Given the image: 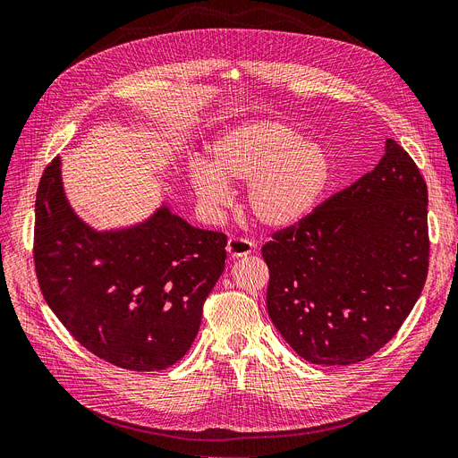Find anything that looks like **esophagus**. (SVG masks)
<instances>
[{
	"label": "esophagus",
	"mask_w": 458,
	"mask_h": 458,
	"mask_svg": "<svg viewBox=\"0 0 458 458\" xmlns=\"http://www.w3.org/2000/svg\"><path fill=\"white\" fill-rule=\"evenodd\" d=\"M255 250V244L248 239H239V236H233L227 242V253L231 258H244Z\"/></svg>",
	"instance_id": "34e87169"
}]
</instances>
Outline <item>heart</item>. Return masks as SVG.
<instances>
[{
  "mask_svg": "<svg viewBox=\"0 0 458 458\" xmlns=\"http://www.w3.org/2000/svg\"><path fill=\"white\" fill-rule=\"evenodd\" d=\"M188 178L207 208L231 200L227 182L246 186V208L268 229H287L312 214L333 182L321 144L284 122L255 120L225 130L212 144V163L191 161Z\"/></svg>",
  "mask_w": 458,
  "mask_h": 458,
  "instance_id": "b5f03b06",
  "label": "heart"
}]
</instances>
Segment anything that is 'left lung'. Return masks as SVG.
Here are the masks:
<instances>
[{
    "label": "left lung",
    "instance_id": "1",
    "mask_svg": "<svg viewBox=\"0 0 458 458\" xmlns=\"http://www.w3.org/2000/svg\"><path fill=\"white\" fill-rule=\"evenodd\" d=\"M427 207L425 178L387 139L372 173L272 234L267 310L297 355L355 364L398 333L427 280Z\"/></svg>",
    "mask_w": 458,
    "mask_h": 458
}]
</instances>
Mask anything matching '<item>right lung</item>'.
<instances>
[{"label":"right lung","instance_id":"obj_1","mask_svg":"<svg viewBox=\"0 0 458 458\" xmlns=\"http://www.w3.org/2000/svg\"><path fill=\"white\" fill-rule=\"evenodd\" d=\"M60 165V157L48 163L35 199L33 261L47 304L114 367L169 369L199 333L227 236L190 225L167 205L133 227L91 229L69 205Z\"/></svg>","mask_w":458,"mask_h":458}]
</instances>
